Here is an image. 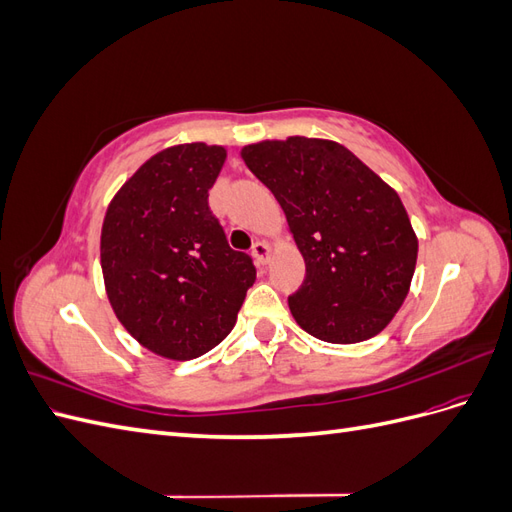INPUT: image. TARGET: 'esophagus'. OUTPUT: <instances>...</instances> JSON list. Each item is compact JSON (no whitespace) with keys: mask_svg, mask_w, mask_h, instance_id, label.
Wrapping results in <instances>:
<instances>
[{"mask_svg":"<svg viewBox=\"0 0 512 512\" xmlns=\"http://www.w3.org/2000/svg\"><path fill=\"white\" fill-rule=\"evenodd\" d=\"M252 254H254L258 265H267L269 256H271V247H269L267 241H256V243L252 245Z\"/></svg>","mask_w":512,"mask_h":512,"instance_id":"obj_1","label":"esophagus"}]
</instances>
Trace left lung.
Returning <instances> with one entry per match:
<instances>
[{
    "label": "left lung",
    "mask_w": 512,
    "mask_h": 512,
    "mask_svg": "<svg viewBox=\"0 0 512 512\" xmlns=\"http://www.w3.org/2000/svg\"><path fill=\"white\" fill-rule=\"evenodd\" d=\"M282 205L305 258V280L288 305L322 342L378 335L404 303L418 241L393 188L344 145L290 136L241 151Z\"/></svg>",
    "instance_id": "left-lung-1"
}]
</instances>
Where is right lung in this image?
<instances>
[{
	"mask_svg": "<svg viewBox=\"0 0 512 512\" xmlns=\"http://www.w3.org/2000/svg\"><path fill=\"white\" fill-rule=\"evenodd\" d=\"M226 160L218 145L156 153L108 205L100 258L108 301L128 333L166 359L190 361L232 331L256 280L209 209Z\"/></svg>",
	"mask_w": 512,
	"mask_h": 512,
	"instance_id": "add662e5",
	"label": "right lung"
}]
</instances>
